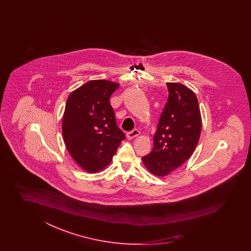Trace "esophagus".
<instances>
[{
	"label": "esophagus",
	"instance_id": "esophagus-1",
	"mask_svg": "<svg viewBox=\"0 0 251 251\" xmlns=\"http://www.w3.org/2000/svg\"><path fill=\"white\" fill-rule=\"evenodd\" d=\"M139 134H140V132H139L138 130H137V129H134L133 131L128 132L126 136H127L128 139H133L134 138V137H136V136H138Z\"/></svg>",
	"mask_w": 251,
	"mask_h": 251
}]
</instances>
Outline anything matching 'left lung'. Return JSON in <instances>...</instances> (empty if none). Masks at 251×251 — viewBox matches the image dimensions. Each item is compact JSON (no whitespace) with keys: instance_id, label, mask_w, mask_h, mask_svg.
Wrapping results in <instances>:
<instances>
[{"instance_id":"1","label":"left lung","mask_w":251,"mask_h":251,"mask_svg":"<svg viewBox=\"0 0 251 251\" xmlns=\"http://www.w3.org/2000/svg\"><path fill=\"white\" fill-rule=\"evenodd\" d=\"M169 98L160 115L151 153L142 158L156 176H164L187 161L200 138L202 118L198 98L189 88L168 82Z\"/></svg>"}]
</instances>
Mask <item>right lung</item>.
Masks as SVG:
<instances>
[{
	"mask_svg": "<svg viewBox=\"0 0 251 251\" xmlns=\"http://www.w3.org/2000/svg\"><path fill=\"white\" fill-rule=\"evenodd\" d=\"M118 87L110 80H90L67 99L62 123L64 144L76 163L89 173L105 169L126 138L109 103Z\"/></svg>",
	"mask_w": 251,
	"mask_h": 251,
	"instance_id": "1",
	"label": "right lung"
}]
</instances>
